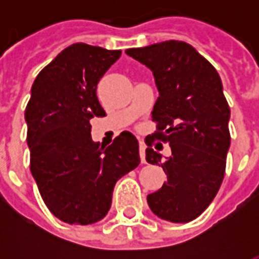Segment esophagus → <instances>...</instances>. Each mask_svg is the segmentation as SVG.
<instances>
[{
  "label": "esophagus",
  "instance_id": "34e87169",
  "mask_svg": "<svg viewBox=\"0 0 259 259\" xmlns=\"http://www.w3.org/2000/svg\"><path fill=\"white\" fill-rule=\"evenodd\" d=\"M139 152H140L141 162L146 163V144L143 141H140V150H139Z\"/></svg>",
  "mask_w": 259,
  "mask_h": 259
}]
</instances>
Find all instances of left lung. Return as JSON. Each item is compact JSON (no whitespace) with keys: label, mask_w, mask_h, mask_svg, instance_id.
Returning a JSON list of instances; mask_svg holds the SVG:
<instances>
[{"label":"left lung","mask_w":259,"mask_h":259,"mask_svg":"<svg viewBox=\"0 0 259 259\" xmlns=\"http://www.w3.org/2000/svg\"><path fill=\"white\" fill-rule=\"evenodd\" d=\"M126 54L146 65L159 91L152 109L157 132L172 155L162 164L146 139L148 163L161 165L168 180L147 195L151 211L163 221L190 222L205 211L222 185L230 147V108L222 80L194 47L185 41L157 42L129 48Z\"/></svg>","instance_id":"obj_1"}]
</instances>
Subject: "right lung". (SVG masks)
Listing matches in <instances>:
<instances>
[{"label": "right lung", "mask_w": 259, "mask_h": 259, "mask_svg": "<svg viewBox=\"0 0 259 259\" xmlns=\"http://www.w3.org/2000/svg\"><path fill=\"white\" fill-rule=\"evenodd\" d=\"M120 54L76 42L31 85L25 111L31 175L48 209L69 225L101 221L116 182L140 163L139 141L129 132L107 148L91 140L90 119L107 115L97 84Z\"/></svg>", "instance_id": "1"}]
</instances>
